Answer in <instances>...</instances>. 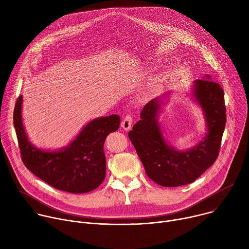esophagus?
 Instances as JSON below:
<instances>
[{"label":"esophagus","instance_id":"1","mask_svg":"<svg viewBox=\"0 0 249 249\" xmlns=\"http://www.w3.org/2000/svg\"><path fill=\"white\" fill-rule=\"evenodd\" d=\"M132 126V117L130 115H126L124 117V119L122 120V123H121V127L125 130V131H128L130 130Z\"/></svg>","mask_w":249,"mask_h":249}]
</instances>
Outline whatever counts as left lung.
<instances>
[{
    "label": "left lung",
    "instance_id": "1",
    "mask_svg": "<svg viewBox=\"0 0 249 249\" xmlns=\"http://www.w3.org/2000/svg\"><path fill=\"white\" fill-rule=\"evenodd\" d=\"M190 94L202 110L207 132L194 147L181 151L169 145L163 137L159 115L169 91L144 106L141 119L128 134L147 175L161 186L192 183L215 162L219 155L227 121L224 90L206 75L194 81Z\"/></svg>",
    "mask_w": 249,
    "mask_h": 249
}]
</instances>
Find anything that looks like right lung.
Listing matches in <instances>:
<instances>
[{
  "label": "right lung",
  "mask_w": 249,
  "mask_h": 249,
  "mask_svg": "<svg viewBox=\"0 0 249 249\" xmlns=\"http://www.w3.org/2000/svg\"><path fill=\"white\" fill-rule=\"evenodd\" d=\"M14 125L24 165L52 187L70 192L87 193L97 188L105 178L104 141L118 130L120 117H98L83 127L66 147L51 151L31 144L22 122V95L16 103Z\"/></svg>",
  "instance_id": "1"
}]
</instances>
